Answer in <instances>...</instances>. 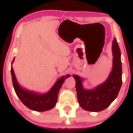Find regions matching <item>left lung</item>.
<instances>
[{
    "instance_id": "obj_1",
    "label": "left lung",
    "mask_w": 133,
    "mask_h": 133,
    "mask_svg": "<svg viewBox=\"0 0 133 133\" xmlns=\"http://www.w3.org/2000/svg\"><path fill=\"white\" fill-rule=\"evenodd\" d=\"M112 68L108 79L103 83L91 89L82 86L84 79L73 75L76 80L77 97L80 106L84 110L99 112L106 109L116 98L122 84V64L121 51L116 41H112Z\"/></svg>"
}]
</instances>
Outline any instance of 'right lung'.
<instances>
[{"instance_id":"obj_1","label":"right lung","mask_w":133,"mask_h":133,"mask_svg":"<svg viewBox=\"0 0 133 133\" xmlns=\"http://www.w3.org/2000/svg\"><path fill=\"white\" fill-rule=\"evenodd\" d=\"M14 59L15 58L13 59L12 63L14 61ZM11 75L14 88L19 99L29 109L39 112L50 110L56 106L57 101V96L59 89L63 84L65 79L71 76L69 74L62 76L55 82L54 86L52 87L48 92L41 94L29 91L20 86L17 81L12 65Z\"/></svg>"}]
</instances>
